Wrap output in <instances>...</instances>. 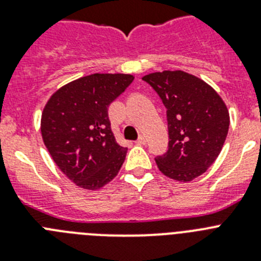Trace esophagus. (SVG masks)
Wrapping results in <instances>:
<instances>
[{
	"label": "esophagus",
	"instance_id": "34e87169",
	"mask_svg": "<svg viewBox=\"0 0 261 261\" xmlns=\"http://www.w3.org/2000/svg\"><path fill=\"white\" fill-rule=\"evenodd\" d=\"M136 144H137V145H145V144H146V138H145V136H140L137 141H136Z\"/></svg>",
	"mask_w": 261,
	"mask_h": 261
}]
</instances>
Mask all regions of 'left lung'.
<instances>
[{"instance_id":"left-lung-1","label":"left lung","mask_w":261,"mask_h":261,"mask_svg":"<svg viewBox=\"0 0 261 261\" xmlns=\"http://www.w3.org/2000/svg\"><path fill=\"white\" fill-rule=\"evenodd\" d=\"M150 85L166 107L168 147L155 156L158 168L177 181L204 174L222 150L230 117L220 95L204 81L181 70L151 73Z\"/></svg>"}]
</instances>
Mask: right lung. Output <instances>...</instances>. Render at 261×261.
I'll return each mask as SVG.
<instances>
[{"instance_id": "add662e5", "label": "right lung", "mask_w": 261, "mask_h": 261, "mask_svg": "<svg viewBox=\"0 0 261 261\" xmlns=\"http://www.w3.org/2000/svg\"><path fill=\"white\" fill-rule=\"evenodd\" d=\"M135 80L130 74H91L50 96L41 136L55 163L85 190H99L117 175L126 155L111 130L108 107Z\"/></svg>"}]
</instances>
